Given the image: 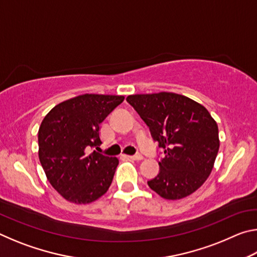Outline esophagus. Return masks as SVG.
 <instances>
[{
    "label": "esophagus",
    "mask_w": 257,
    "mask_h": 257,
    "mask_svg": "<svg viewBox=\"0 0 257 257\" xmlns=\"http://www.w3.org/2000/svg\"><path fill=\"white\" fill-rule=\"evenodd\" d=\"M128 158L130 159V160H134V161H141V160H143L144 158H143V155L142 154H136V155H130V156H128Z\"/></svg>",
    "instance_id": "obj_1"
}]
</instances>
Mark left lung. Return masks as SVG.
Returning <instances> with one entry per match:
<instances>
[{"instance_id":"1","label":"left lung","mask_w":257,"mask_h":257,"mask_svg":"<svg viewBox=\"0 0 257 257\" xmlns=\"http://www.w3.org/2000/svg\"><path fill=\"white\" fill-rule=\"evenodd\" d=\"M127 101L164 152L159 175L147 181L150 188L172 201L189 196L214 165L220 147L215 120L202 104L176 93L129 95Z\"/></svg>"}]
</instances>
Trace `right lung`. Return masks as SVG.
I'll return each instance as SVG.
<instances>
[{
    "label": "right lung",
    "mask_w": 257,
    "mask_h": 257,
    "mask_svg": "<svg viewBox=\"0 0 257 257\" xmlns=\"http://www.w3.org/2000/svg\"><path fill=\"white\" fill-rule=\"evenodd\" d=\"M123 99L119 95H79L55 105L43 119L38 158L47 180L67 201L89 204L111 186L118 158L88 152L102 144L99 123Z\"/></svg>",
    "instance_id": "1"
}]
</instances>
